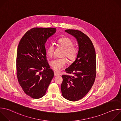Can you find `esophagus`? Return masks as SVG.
Returning a JSON list of instances; mask_svg holds the SVG:
<instances>
[{
  "label": "esophagus",
  "instance_id": "obj_1",
  "mask_svg": "<svg viewBox=\"0 0 121 121\" xmlns=\"http://www.w3.org/2000/svg\"><path fill=\"white\" fill-rule=\"evenodd\" d=\"M54 74H55V76H59V73H57V72H54Z\"/></svg>",
  "mask_w": 121,
  "mask_h": 121
}]
</instances>
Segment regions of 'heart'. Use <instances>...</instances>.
Masks as SVG:
<instances>
[{
	"label": "heart",
	"mask_w": 121,
	"mask_h": 121,
	"mask_svg": "<svg viewBox=\"0 0 121 121\" xmlns=\"http://www.w3.org/2000/svg\"><path fill=\"white\" fill-rule=\"evenodd\" d=\"M57 43L58 44L65 49L64 56H65L71 61H74L78 55V48L73 46L74 43L69 38L63 37L59 38ZM55 50L54 44L51 43L47 49V53L51 57L53 56ZM67 64V60L66 58H57L54 59L51 62V65L56 71H59L65 66Z\"/></svg>",
	"instance_id": "1"
}]
</instances>
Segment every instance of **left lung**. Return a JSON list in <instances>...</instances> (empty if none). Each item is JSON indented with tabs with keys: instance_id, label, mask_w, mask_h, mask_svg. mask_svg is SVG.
Returning a JSON list of instances; mask_svg holds the SVG:
<instances>
[{
	"instance_id": "obj_1",
	"label": "left lung",
	"mask_w": 121,
	"mask_h": 121,
	"mask_svg": "<svg viewBox=\"0 0 121 121\" xmlns=\"http://www.w3.org/2000/svg\"><path fill=\"white\" fill-rule=\"evenodd\" d=\"M75 37L78 44V55L75 61L65 69L67 74L62 75L61 89L63 97L75 101L83 98L91 89L96 75V53L89 37L80 30H66Z\"/></svg>"
}]
</instances>
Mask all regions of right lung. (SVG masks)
Masks as SVG:
<instances>
[{"mask_svg": "<svg viewBox=\"0 0 121 121\" xmlns=\"http://www.w3.org/2000/svg\"><path fill=\"white\" fill-rule=\"evenodd\" d=\"M56 32V28L31 29L24 34L18 45L17 78L24 92L32 98L43 97L54 76L46 59L45 44Z\"/></svg>", "mask_w": 121, "mask_h": 121, "instance_id": "obj_1", "label": "right lung"}]
</instances>
